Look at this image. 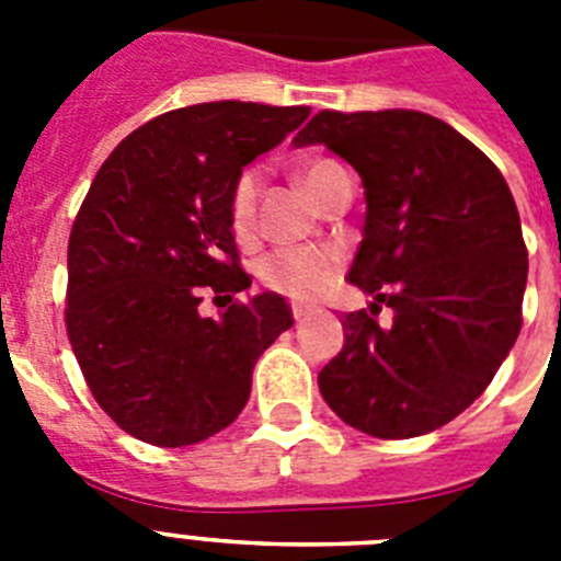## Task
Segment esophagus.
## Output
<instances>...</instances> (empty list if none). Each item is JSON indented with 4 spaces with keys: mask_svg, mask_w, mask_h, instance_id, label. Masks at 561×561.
Here are the masks:
<instances>
[{
    "mask_svg": "<svg viewBox=\"0 0 561 561\" xmlns=\"http://www.w3.org/2000/svg\"><path fill=\"white\" fill-rule=\"evenodd\" d=\"M290 313H294L296 322H302V319H308L310 313H313V308H310V305H302V302H294L290 305Z\"/></svg>",
    "mask_w": 561,
    "mask_h": 561,
    "instance_id": "34e87169",
    "label": "esophagus"
}]
</instances>
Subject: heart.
Listing matches in <instances>:
<instances>
[{
    "mask_svg": "<svg viewBox=\"0 0 561 561\" xmlns=\"http://www.w3.org/2000/svg\"><path fill=\"white\" fill-rule=\"evenodd\" d=\"M339 168L342 164L333 159H313L299 171V176L310 196H317L319 185ZM259 182H262V173L256 168H244L230 187L228 214L230 228L237 237H251L256 228ZM336 273L339 256L333 251H322V248H282V251L271 253L259 267V276L267 288L290 296V299H313L328 290V285L336 279Z\"/></svg>",
    "mask_w": 561,
    "mask_h": 561,
    "instance_id": "obj_1",
    "label": "heart"
}]
</instances>
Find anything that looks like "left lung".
<instances>
[{"label": "left lung", "mask_w": 561, "mask_h": 561, "mask_svg": "<svg viewBox=\"0 0 561 561\" xmlns=\"http://www.w3.org/2000/svg\"><path fill=\"white\" fill-rule=\"evenodd\" d=\"M324 145L365 185L347 282L374 296L345 317L319 374L342 422L411 439L482 397L522 331L528 248L505 176L448 122L419 111H319L294 145ZM394 322L379 325L381 305Z\"/></svg>", "instance_id": "1"}]
</instances>
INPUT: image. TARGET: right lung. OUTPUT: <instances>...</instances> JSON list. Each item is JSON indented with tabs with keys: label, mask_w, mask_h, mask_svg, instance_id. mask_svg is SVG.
I'll return each mask as SVG.
<instances>
[{
	"label": "right lung",
	"mask_w": 561,
	"mask_h": 561,
	"mask_svg": "<svg viewBox=\"0 0 561 561\" xmlns=\"http://www.w3.org/2000/svg\"><path fill=\"white\" fill-rule=\"evenodd\" d=\"M310 107L202 102L125 136L102 162L68 239L65 328L99 408L136 439L185 448L228 427L251 374L294 324L279 294L251 288L230 230V187ZM205 293L228 298L205 320Z\"/></svg>",
	"instance_id": "right-lung-1"
}]
</instances>
